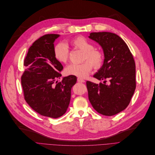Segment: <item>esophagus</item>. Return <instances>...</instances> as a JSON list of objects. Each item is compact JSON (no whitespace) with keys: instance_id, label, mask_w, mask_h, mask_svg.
I'll use <instances>...</instances> for the list:
<instances>
[{"instance_id":"34e87169","label":"esophagus","mask_w":155,"mask_h":155,"mask_svg":"<svg viewBox=\"0 0 155 155\" xmlns=\"http://www.w3.org/2000/svg\"><path fill=\"white\" fill-rule=\"evenodd\" d=\"M78 82H80V83H84V82L85 81H84V79H81V78H78Z\"/></svg>"}]
</instances>
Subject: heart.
<instances>
[{
	"label": "heart",
	"instance_id": "obj_1",
	"mask_svg": "<svg viewBox=\"0 0 155 155\" xmlns=\"http://www.w3.org/2000/svg\"><path fill=\"white\" fill-rule=\"evenodd\" d=\"M71 45L84 52L81 64H71L64 69L68 76H74L80 78H86L93 69L101 68L105 61V56L101 51L94 48L93 44L83 36H77L71 41ZM54 55L55 59L61 63L65 64L69 59L68 47L64 43L57 44L54 48Z\"/></svg>",
	"mask_w": 155,
	"mask_h": 155
}]
</instances>
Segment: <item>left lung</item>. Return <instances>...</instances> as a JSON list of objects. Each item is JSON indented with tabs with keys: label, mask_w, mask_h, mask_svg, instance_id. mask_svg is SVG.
Here are the masks:
<instances>
[{
	"label": "left lung",
	"mask_w": 155,
	"mask_h": 155,
	"mask_svg": "<svg viewBox=\"0 0 155 155\" xmlns=\"http://www.w3.org/2000/svg\"><path fill=\"white\" fill-rule=\"evenodd\" d=\"M89 38L104 50L105 61L93 76L104 83L86 81L88 98L99 114L112 116L129 105L136 87V65L130 51L119 36L110 32L91 33ZM108 80V85L106 83Z\"/></svg>",
	"instance_id": "left-lung-1"
}]
</instances>
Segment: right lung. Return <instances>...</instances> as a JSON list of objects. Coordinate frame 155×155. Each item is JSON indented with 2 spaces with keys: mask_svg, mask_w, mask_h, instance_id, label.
Here are the masks:
<instances>
[{
  "mask_svg": "<svg viewBox=\"0 0 155 155\" xmlns=\"http://www.w3.org/2000/svg\"><path fill=\"white\" fill-rule=\"evenodd\" d=\"M59 35L47 34L29 47L24 60L25 70L21 76L24 98L30 107L41 115L58 118L67 110L74 76L63 78V66L54 55V42Z\"/></svg>",
  "mask_w": 155,
  "mask_h": 155,
  "instance_id": "add662e5",
  "label": "right lung"
}]
</instances>
